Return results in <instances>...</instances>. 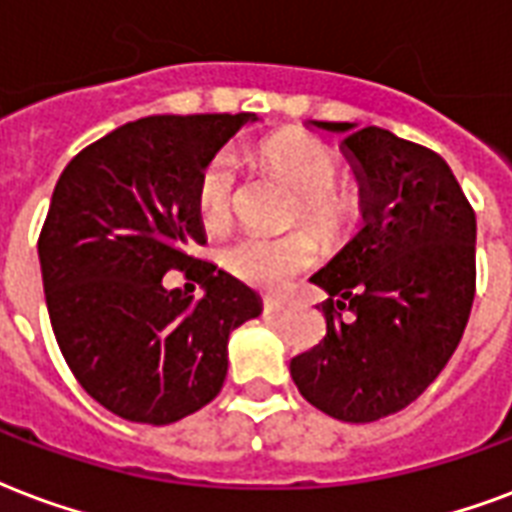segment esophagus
Here are the masks:
<instances>
[{"label":"esophagus","mask_w":512,"mask_h":512,"mask_svg":"<svg viewBox=\"0 0 512 512\" xmlns=\"http://www.w3.org/2000/svg\"><path fill=\"white\" fill-rule=\"evenodd\" d=\"M263 308L268 314H282L284 308H287V300H279V298H265L263 300Z\"/></svg>","instance_id":"esophagus-1"}]
</instances>
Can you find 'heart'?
I'll use <instances>...</instances> for the list:
<instances>
[{"label":"heart","mask_w":512,"mask_h":512,"mask_svg":"<svg viewBox=\"0 0 512 512\" xmlns=\"http://www.w3.org/2000/svg\"><path fill=\"white\" fill-rule=\"evenodd\" d=\"M257 161L298 193L292 220L306 222L322 241H341L354 230L360 220V195L351 187L335 185L338 158L325 142L306 134H279L257 150ZM236 190V155L230 150L214 152L195 182V214L204 228L228 225ZM317 255L314 236L308 230H292L287 236L241 233L222 247L220 260L241 282L282 290L292 276L317 263Z\"/></svg>","instance_id":"heart-1"}]
</instances>
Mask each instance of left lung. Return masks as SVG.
Segmentation results:
<instances>
[{"label":"left lung","mask_w":512,"mask_h":512,"mask_svg":"<svg viewBox=\"0 0 512 512\" xmlns=\"http://www.w3.org/2000/svg\"><path fill=\"white\" fill-rule=\"evenodd\" d=\"M311 126L343 136L365 225L311 276L330 295L327 333L292 357L290 373L314 408L365 424L411 405L462 341L475 298V212L438 152L376 126Z\"/></svg>","instance_id":"obj_1"}]
</instances>
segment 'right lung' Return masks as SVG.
<instances>
[{
    "label": "right lung",
    "mask_w": 512,
    "mask_h": 512,
    "mask_svg": "<svg viewBox=\"0 0 512 512\" xmlns=\"http://www.w3.org/2000/svg\"><path fill=\"white\" fill-rule=\"evenodd\" d=\"M255 120L142 117L88 144L58 177L37 241L50 325L74 378L120 419L161 427L212 403L230 333L263 311L255 290L193 257L206 244L198 174ZM169 270H185L205 298L166 291Z\"/></svg>",
    "instance_id": "1"
}]
</instances>
